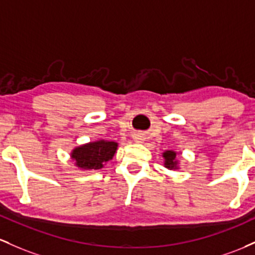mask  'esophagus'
Instances as JSON below:
<instances>
[{
  "instance_id": "34e87169",
  "label": "esophagus",
  "mask_w": 255,
  "mask_h": 255,
  "mask_svg": "<svg viewBox=\"0 0 255 255\" xmlns=\"http://www.w3.org/2000/svg\"><path fill=\"white\" fill-rule=\"evenodd\" d=\"M135 141H136V142H142V141H143V136H141V135H136V136H135Z\"/></svg>"
}]
</instances>
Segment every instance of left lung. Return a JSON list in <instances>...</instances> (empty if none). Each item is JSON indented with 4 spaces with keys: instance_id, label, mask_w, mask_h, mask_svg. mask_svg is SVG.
<instances>
[{
    "instance_id": "left-lung-1",
    "label": "left lung",
    "mask_w": 255,
    "mask_h": 255,
    "mask_svg": "<svg viewBox=\"0 0 255 255\" xmlns=\"http://www.w3.org/2000/svg\"><path fill=\"white\" fill-rule=\"evenodd\" d=\"M177 153L173 150H166L162 153V158L165 159V167L168 170H177L178 168V160L176 159Z\"/></svg>"
}]
</instances>
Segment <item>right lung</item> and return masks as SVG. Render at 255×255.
Masks as SVG:
<instances>
[{
    "label": "right lung",
    "mask_w": 255,
    "mask_h": 255,
    "mask_svg": "<svg viewBox=\"0 0 255 255\" xmlns=\"http://www.w3.org/2000/svg\"><path fill=\"white\" fill-rule=\"evenodd\" d=\"M117 148V142L100 139L76 147L71 153V158L76 161V166L81 170H100L113 158Z\"/></svg>",
    "instance_id": "obj_1"
}]
</instances>
